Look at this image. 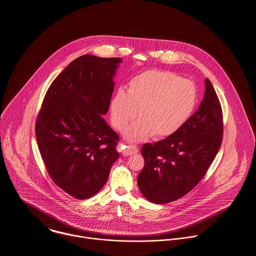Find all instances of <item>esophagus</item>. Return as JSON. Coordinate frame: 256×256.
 Wrapping results in <instances>:
<instances>
[{
  "instance_id": "1",
  "label": "esophagus",
  "mask_w": 256,
  "mask_h": 256,
  "mask_svg": "<svg viewBox=\"0 0 256 256\" xmlns=\"http://www.w3.org/2000/svg\"><path fill=\"white\" fill-rule=\"evenodd\" d=\"M120 146L122 148V154L124 156H128V155H132L138 152V148L136 145H132V144H126V143H120Z\"/></svg>"
}]
</instances>
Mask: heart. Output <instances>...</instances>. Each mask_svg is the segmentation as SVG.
Listing matches in <instances>:
<instances>
[{"label":"heart","mask_w":256,"mask_h":256,"mask_svg":"<svg viewBox=\"0 0 256 256\" xmlns=\"http://www.w3.org/2000/svg\"><path fill=\"white\" fill-rule=\"evenodd\" d=\"M198 99L196 84L169 70H147L134 78L128 92L118 89L111 102L114 128L124 130L138 114L140 120L124 132L142 142L163 138L178 132L194 113Z\"/></svg>","instance_id":"1"}]
</instances>
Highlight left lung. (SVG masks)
<instances>
[{"instance_id":"left-lung-1","label":"left lung","mask_w":256,"mask_h":256,"mask_svg":"<svg viewBox=\"0 0 256 256\" xmlns=\"http://www.w3.org/2000/svg\"><path fill=\"white\" fill-rule=\"evenodd\" d=\"M223 112L210 80H205L198 110L174 134L142 147L144 167L138 184L145 198L156 204L188 194L215 159L223 140Z\"/></svg>"}]
</instances>
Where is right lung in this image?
<instances>
[{"instance_id": "right-lung-1", "label": "right lung", "mask_w": 256, "mask_h": 256, "mask_svg": "<svg viewBox=\"0 0 256 256\" xmlns=\"http://www.w3.org/2000/svg\"><path fill=\"white\" fill-rule=\"evenodd\" d=\"M120 58L84 55L48 88L35 122L38 148L53 182L87 199L106 184L118 158L116 132L102 114L110 106Z\"/></svg>"}]
</instances>
